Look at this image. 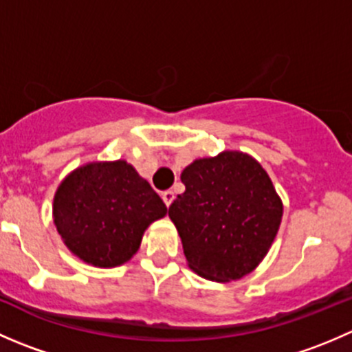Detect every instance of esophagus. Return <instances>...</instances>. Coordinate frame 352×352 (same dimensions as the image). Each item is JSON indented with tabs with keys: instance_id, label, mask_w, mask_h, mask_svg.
Here are the masks:
<instances>
[{
	"instance_id": "esophagus-1",
	"label": "esophagus",
	"mask_w": 352,
	"mask_h": 352,
	"mask_svg": "<svg viewBox=\"0 0 352 352\" xmlns=\"http://www.w3.org/2000/svg\"><path fill=\"white\" fill-rule=\"evenodd\" d=\"M162 197H163V202L166 204V208H168V206L173 202V199H175V194H173V190H165V192L162 194Z\"/></svg>"
}]
</instances>
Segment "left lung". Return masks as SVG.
Instances as JSON below:
<instances>
[{
	"label": "left lung",
	"instance_id": "1",
	"mask_svg": "<svg viewBox=\"0 0 352 352\" xmlns=\"http://www.w3.org/2000/svg\"><path fill=\"white\" fill-rule=\"evenodd\" d=\"M180 180L186 192L172 202L168 216L187 265L216 283L254 271L283 219V201L261 163L242 151H223L194 160Z\"/></svg>",
	"mask_w": 352,
	"mask_h": 352
}]
</instances>
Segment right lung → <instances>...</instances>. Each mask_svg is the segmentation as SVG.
<instances>
[{"instance_id":"1","label":"right lung","mask_w":352,"mask_h":352,"mask_svg":"<svg viewBox=\"0 0 352 352\" xmlns=\"http://www.w3.org/2000/svg\"><path fill=\"white\" fill-rule=\"evenodd\" d=\"M165 214V202L126 160L78 166L59 184L52 202L63 242L95 267L131 261L148 226Z\"/></svg>"}]
</instances>
